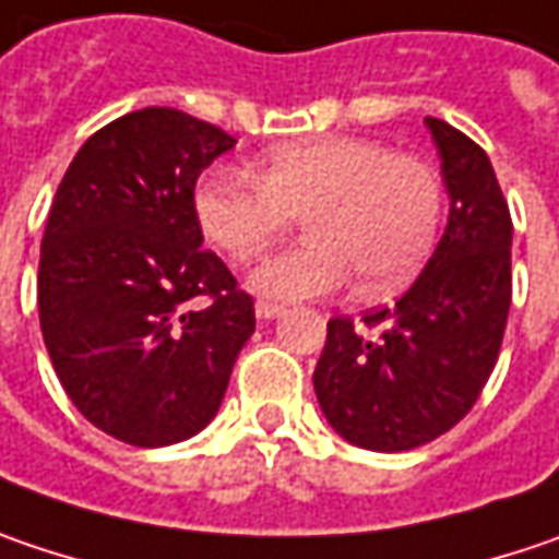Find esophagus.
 <instances>
[{"instance_id": "esophagus-1", "label": "esophagus", "mask_w": 559, "mask_h": 559, "mask_svg": "<svg viewBox=\"0 0 559 559\" xmlns=\"http://www.w3.org/2000/svg\"><path fill=\"white\" fill-rule=\"evenodd\" d=\"M281 312H284V307H281V304H272V300H259V304H255V316H259V319H278Z\"/></svg>"}]
</instances>
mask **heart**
<instances>
[{"instance_id":"heart-1","label":"heart","mask_w":559,"mask_h":559,"mask_svg":"<svg viewBox=\"0 0 559 559\" xmlns=\"http://www.w3.org/2000/svg\"><path fill=\"white\" fill-rule=\"evenodd\" d=\"M304 214V243L265 259L252 290L304 300L360 278L389 294L417 272L443 217L433 164L357 135H316L265 151L255 177L214 167L195 186V217L221 252L252 262Z\"/></svg>"}]
</instances>
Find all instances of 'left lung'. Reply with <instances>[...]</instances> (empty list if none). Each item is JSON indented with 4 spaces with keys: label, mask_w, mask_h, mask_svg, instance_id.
<instances>
[{
    "label": "left lung",
    "mask_w": 559,
    "mask_h": 559,
    "mask_svg": "<svg viewBox=\"0 0 559 559\" xmlns=\"http://www.w3.org/2000/svg\"><path fill=\"white\" fill-rule=\"evenodd\" d=\"M443 157L449 224L395 307L329 319L312 385L347 443L405 452L452 430L497 367L512 304V217L490 157L427 116Z\"/></svg>",
    "instance_id": "obj_1"
}]
</instances>
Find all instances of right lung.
Returning <instances> with one entry per match:
<instances>
[{
  "instance_id": "add662e5",
  "label": "right lung",
  "mask_w": 559,
  "mask_h": 559,
  "mask_svg": "<svg viewBox=\"0 0 559 559\" xmlns=\"http://www.w3.org/2000/svg\"><path fill=\"white\" fill-rule=\"evenodd\" d=\"M234 135L145 107L97 129L56 189L37 272L66 395L107 437L180 443L212 420L255 332L252 297L202 249L195 180Z\"/></svg>"
}]
</instances>
